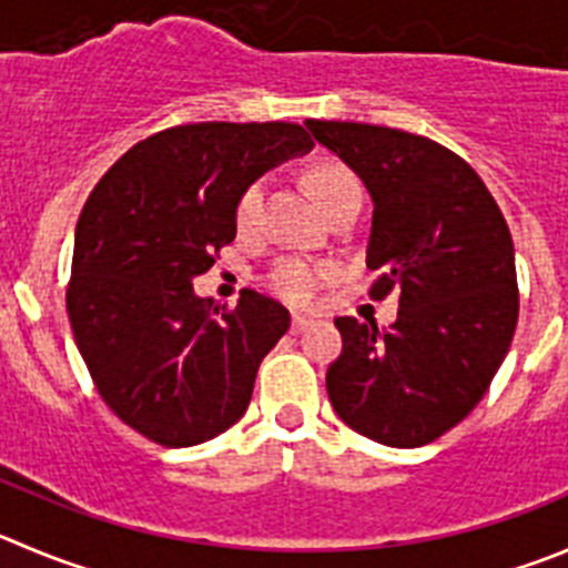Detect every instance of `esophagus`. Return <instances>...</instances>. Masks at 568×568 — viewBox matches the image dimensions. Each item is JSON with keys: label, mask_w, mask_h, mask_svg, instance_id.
I'll list each match as a JSON object with an SVG mask.
<instances>
[{"label": "esophagus", "mask_w": 568, "mask_h": 568, "mask_svg": "<svg viewBox=\"0 0 568 568\" xmlns=\"http://www.w3.org/2000/svg\"><path fill=\"white\" fill-rule=\"evenodd\" d=\"M310 326H315V321H312V317H306V315H293V334L306 332V328H310Z\"/></svg>", "instance_id": "esophagus-1"}]
</instances>
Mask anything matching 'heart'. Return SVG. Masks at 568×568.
<instances>
[{
    "mask_svg": "<svg viewBox=\"0 0 568 568\" xmlns=\"http://www.w3.org/2000/svg\"><path fill=\"white\" fill-rule=\"evenodd\" d=\"M304 183L321 209L326 206L328 200L337 197V194L348 192V189H359L354 172H351L348 166L339 164V161H315V164H310L304 172ZM258 203H262V183H247V186L242 189L240 197H236L234 209V223L242 234H247V231L256 225ZM328 275H332V267H328V264H310L301 262V258H281V262L270 270V287H273V293H278L281 298L293 301V304H306Z\"/></svg>",
    "mask_w": 568,
    "mask_h": 568,
    "instance_id": "obj_1",
    "label": "heart"
}]
</instances>
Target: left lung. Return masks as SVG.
<instances>
[{
	"mask_svg": "<svg viewBox=\"0 0 568 568\" xmlns=\"http://www.w3.org/2000/svg\"><path fill=\"white\" fill-rule=\"evenodd\" d=\"M374 200V298L398 290L390 328L337 317L328 365L334 413L396 449L437 440L479 404L518 321L516 253L477 172L437 142L359 122H304Z\"/></svg>",
	"mask_w": 568,
	"mask_h": 568,
	"instance_id": "1",
	"label": "left lung"
}]
</instances>
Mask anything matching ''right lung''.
Returning a JSON list of instances; mask_svg holds the SVG:
<instances>
[{"label":"right lung","instance_id":"obj_1","mask_svg":"<svg viewBox=\"0 0 568 568\" xmlns=\"http://www.w3.org/2000/svg\"><path fill=\"white\" fill-rule=\"evenodd\" d=\"M312 148L290 122L170 128L85 200L67 293L74 343L102 402L153 443L197 446L245 415L290 312L253 290L212 312L192 281L234 242L242 189Z\"/></svg>","mask_w":568,"mask_h":568}]
</instances>
